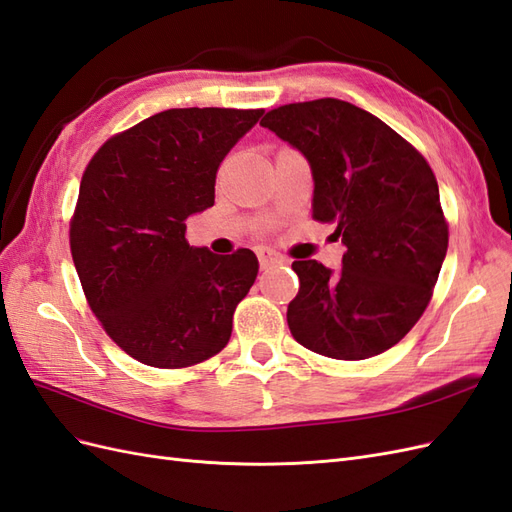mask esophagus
Segmentation results:
<instances>
[{"instance_id": "esophagus-1", "label": "esophagus", "mask_w": 512, "mask_h": 512, "mask_svg": "<svg viewBox=\"0 0 512 512\" xmlns=\"http://www.w3.org/2000/svg\"><path fill=\"white\" fill-rule=\"evenodd\" d=\"M257 259H259L261 268H268L272 264H283V261H285L283 255H279L277 251H272V248H259Z\"/></svg>"}]
</instances>
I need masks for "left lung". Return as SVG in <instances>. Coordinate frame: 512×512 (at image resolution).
<instances>
[{"instance_id":"left-lung-1","label":"left lung","mask_w":512,"mask_h":512,"mask_svg":"<svg viewBox=\"0 0 512 512\" xmlns=\"http://www.w3.org/2000/svg\"><path fill=\"white\" fill-rule=\"evenodd\" d=\"M261 125L303 153L313 220L333 222L342 270L292 264L287 326L318 355L359 361L396 346L426 311L448 251V220L426 157L374 114L342 99L270 110Z\"/></svg>"}]
</instances>
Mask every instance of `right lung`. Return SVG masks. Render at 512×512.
I'll use <instances>...</instances> for the list:
<instances>
[{
    "label": "right lung",
    "instance_id": "add662e5",
    "mask_svg": "<svg viewBox=\"0 0 512 512\" xmlns=\"http://www.w3.org/2000/svg\"><path fill=\"white\" fill-rule=\"evenodd\" d=\"M264 110L173 108L101 144L69 225L88 307L129 357L162 370L227 346L233 311L257 277L248 248H192L186 220L214 205L220 162Z\"/></svg>",
    "mask_w": 512,
    "mask_h": 512
}]
</instances>
